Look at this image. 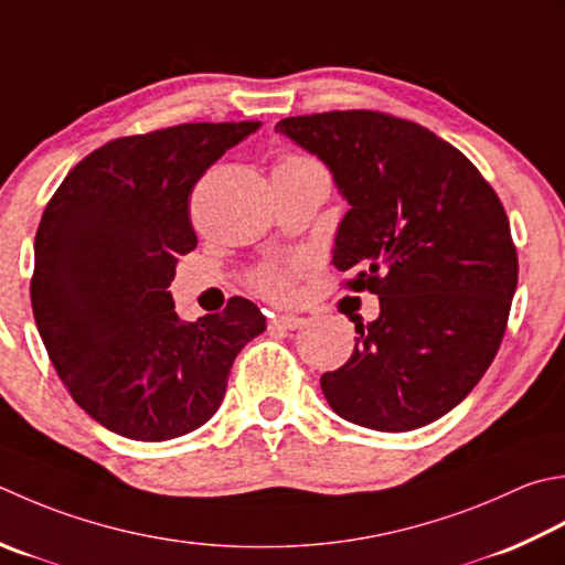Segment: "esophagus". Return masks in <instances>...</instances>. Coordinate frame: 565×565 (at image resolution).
Here are the masks:
<instances>
[{"instance_id":"esophagus-1","label":"esophagus","mask_w":565,"mask_h":565,"mask_svg":"<svg viewBox=\"0 0 565 565\" xmlns=\"http://www.w3.org/2000/svg\"><path fill=\"white\" fill-rule=\"evenodd\" d=\"M269 326L276 328V330H298V328L306 326V318H298V316H274Z\"/></svg>"}]
</instances>
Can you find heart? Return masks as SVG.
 Instances as JSON below:
<instances>
[{
    "mask_svg": "<svg viewBox=\"0 0 565 565\" xmlns=\"http://www.w3.org/2000/svg\"><path fill=\"white\" fill-rule=\"evenodd\" d=\"M303 163H316L306 157H298V153H286L281 157L279 166H303ZM306 269L303 259H291V262H269L262 264V267L249 274V284L254 291L262 294L264 298H271V301H289L296 291V276Z\"/></svg>",
    "mask_w": 565,
    "mask_h": 565,
    "instance_id": "1",
    "label": "heart"
}]
</instances>
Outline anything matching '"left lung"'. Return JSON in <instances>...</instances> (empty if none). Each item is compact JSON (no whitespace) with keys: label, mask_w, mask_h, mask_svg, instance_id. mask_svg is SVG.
I'll return each instance as SVG.
<instances>
[{"label":"left lung","mask_w":565,"mask_h":565,"mask_svg":"<svg viewBox=\"0 0 565 565\" xmlns=\"http://www.w3.org/2000/svg\"><path fill=\"white\" fill-rule=\"evenodd\" d=\"M333 171L350 210L333 262L380 296L355 350L320 386L348 422L402 434L458 406L504 338L519 259L504 205L466 153L380 109L276 125Z\"/></svg>","instance_id":"1"}]
</instances>
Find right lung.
<instances>
[{
  "mask_svg": "<svg viewBox=\"0 0 565 565\" xmlns=\"http://www.w3.org/2000/svg\"><path fill=\"white\" fill-rule=\"evenodd\" d=\"M262 121H188L103 143L53 193L33 242L31 308L55 372L131 440L191 434L217 412L237 352L267 328L242 296L181 323L169 286L195 249L191 193Z\"/></svg>",
  "mask_w": 565,
  "mask_h": 565,
  "instance_id": "add662e5",
  "label": "right lung"
}]
</instances>
